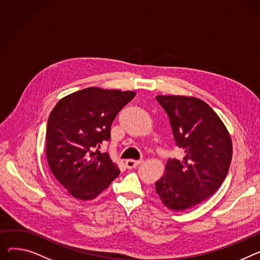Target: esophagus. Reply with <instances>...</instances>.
Listing matches in <instances>:
<instances>
[{
    "label": "esophagus",
    "instance_id": "34e87169",
    "mask_svg": "<svg viewBox=\"0 0 260 260\" xmlns=\"http://www.w3.org/2000/svg\"><path fill=\"white\" fill-rule=\"evenodd\" d=\"M142 163V160H133V159H129V160H126L125 161V165L128 169H132V168H135L137 167L138 165H140Z\"/></svg>",
    "mask_w": 260,
    "mask_h": 260
}]
</instances>
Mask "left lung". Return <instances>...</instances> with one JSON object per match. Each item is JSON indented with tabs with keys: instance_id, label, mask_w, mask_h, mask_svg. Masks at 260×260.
Here are the masks:
<instances>
[{
	"instance_id": "obj_1",
	"label": "left lung",
	"mask_w": 260,
	"mask_h": 260,
	"mask_svg": "<svg viewBox=\"0 0 260 260\" xmlns=\"http://www.w3.org/2000/svg\"><path fill=\"white\" fill-rule=\"evenodd\" d=\"M169 117L181 159H168L155 192L168 209L183 211L210 198L227 177L231 137L220 118L196 97H155Z\"/></svg>"
}]
</instances>
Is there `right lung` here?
Returning <instances> with one entry per match:
<instances>
[{
	"mask_svg": "<svg viewBox=\"0 0 260 260\" xmlns=\"http://www.w3.org/2000/svg\"><path fill=\"white\" fill-rule=\"evenodd\" d=\"M136 93L88 88L60 99L47 124L46 157L52 174L75 199L98 197L120 170L102 143L111 138L117 114Z\"/></svg>",
	"mask_w": 260,
	"mask_h": 260,
	"instance_id": "add662e5",
	"label": "right lung"
}]
</instances>
